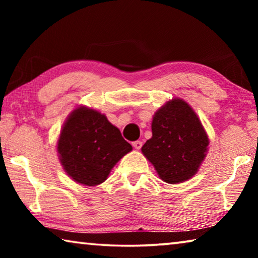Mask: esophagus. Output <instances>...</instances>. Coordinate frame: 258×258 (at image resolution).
Segmentation results:
<instances>
[{"instance_id": "1", "label": "esophagus", "mask_w": 258, "mask_h": 258, "mask_svg": "<svg viewBox=\"0 0 258 258\" xmlns=\"http://www.w3.org/2000/svg\"><path fill=\"white\" fill-rule=\"evenodd\" d=\"M132 146L135 148V149H141V147H142V142L141 141H134V142H132Z\"/></svg>"}]
</instances>
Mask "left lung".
Segmentation results:
<instances>
[{"label": "left lung", "instance_id": "8db88e82", "mask_svg": "<svg viewBox=\"0 0 258 258\" xmlns=\"http://www.w3.org/2000/svg\"><path fill=\"white\" fill-rule=\"evenodd\" d=\"M152 138L142 147L161 180L175 184L197 173L208 138L192 108L180 99L168 101L152 119Z\"/></svg>", "mask_w": 258, "mask_h": 258}]
</instances>
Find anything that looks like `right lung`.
<instances>
[{
	"mask_svg": "<svg viewBox=\"0 0 258 258\" xmlns=\"http://www.w3.org/2000/svg\"><path fill=\"white\" fill-rule=\"evenodd\" d=\"M131 150L132 146L106 116L85 107L73 111L58 141L64 171L74 181L90 186L106 181L117 161Z\"/></svg>",
	"mask_w": 258,
	"mask_h": 258,
	"instance_id": "1",
	"label": "right lung"
}]
</instances>
